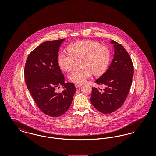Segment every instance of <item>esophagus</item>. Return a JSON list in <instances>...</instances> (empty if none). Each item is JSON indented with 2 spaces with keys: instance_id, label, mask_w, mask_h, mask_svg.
<instances>
[{
  "instance_id": "34e87169",
  "label": "esophagus",
  "mask_w": 156,
  "mask_h": 156,
  "mask_svg": "<svg viewBox=\"0 0 156 156\" xmlns=\"http://www.w3.org/2000/svg\"><path fill=\"white\" fill-rule=\"evenodd\" d=\"M75 86L76 88H80L81 87L82 85H81V84H75Z\"/></svg>"
}]
</instances>
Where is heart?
Here are the masks:
<instances>
[{
	"instance_id": "1",
	"label": "heart",
	"mask_w": 156,
	"mask_h": 156,
	"mask_svg": "<svg viewBox=\"0 0 156 156\" xmlns=\"http://www.w3.org/2000/svg\"><path fill=\"white\" fill-rule=\"evenodd\" d=\"M69 54L60 52L57 57L59 68L64 71H70L74 60L81 59L82 69L75 71L68 76L69 80L75 83H82L94 74L98 76L102 74L108 67L111 57L109 50L99 43L81 40L68 45Z\"/></svg>"
}]
</instances>
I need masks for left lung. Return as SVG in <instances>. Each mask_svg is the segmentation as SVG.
<instances>
[{"mask_svg":"<svg viewBox=\"0 0 156 156\" xmlns=\"http://www.w3.org/2000/svg\"><path fill=\"white\" fill-rule=\"evenodd\" d=\"M110 43L114 47L113 58L107 71L95 81L105 88H92L90 98L92 105L104 114L112 113L122 106L134 74L132 61L125 48L114 40Z\"/></svg>","mask_w":156,"mask_h":156,"instance_id":"1","label":"left lung"}]
</instances>
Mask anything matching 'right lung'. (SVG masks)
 Returning <instances> with one entry per match:
<instances>
[{"label": "right lung", "instance_id": "add662e5", "mask_svg": "<svg viewBox=\"0 0 156 156\" xmlns=\"http://www.w3.org/2000/svg\"><path fill=\"white\" fill-rule=\"evenodd\" d=\"M65 39L45 41L30 52L24 68L27 87L39 109L51 117L64 115L69 108L76 88L65 82L57 62L59 47ZM61 85V93L55 89Z\"/></svg>", "mask_w": 156, "mask_h": 156}]
</instances>
